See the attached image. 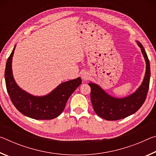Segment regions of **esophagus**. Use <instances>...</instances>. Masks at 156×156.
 <instances>
[{
	"instance_id": "obj_1",
	"label": "esophagus",
	"mask_w": 156,
	"mask_h": 156,
	"mask_svg": "<svg viewBox=\"0 0 156 156\" xmlns=\"http://www.w3.org/2000/svg\"><path fill=\"white\" fill-rule=\"evenodd\" d=\"M81 77L83 80H87L89 78V75L87 72H83L81 74Z\"/></svg>"
}]
</instances>
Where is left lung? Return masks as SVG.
I'll list each match as a JSON object with an SVG mask.
<instances>
[{"label":"left lung","instance_id":"left-lung-1","mask_svg":"<svg viewBox=\"0 0 156 156\" xmlns=\"http://www.w3.org/2000/svg\"><path fill=\"white\" fill-rule=\"evenodd\" d=\"M136 42L146 62V72L141 85L134 93L118 98L110 96L96 84H88L91 87V101L94 112L105 120H118L128 117L136 113L146 100L151 76L150 63L142 44L138 41Z\"/></svg>","mask_w":156,"mask_h":156}]
</instances>
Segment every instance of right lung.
Returning <instances> with one entry per match:
<instances>
[{"label":"right lung","mask_w":156,"mask_h":156,"mask_svg":"<svg viewBox=\"0 0 156 156\" xmlns=\"http://www.w3.org/2000/svg\"><path fill=\"white\" fill-rule=\"evenodd\" d=\"M14 48L7 60L5 71V84L7 92L15 107L29 118L36 120H51L60 115L65 109L69 98L82 83L79 77L60 84L49 94L35 96L23 90L13 76L12 57Z\"/></svg>","instance_id":"right-lung-1"}]
</instances>
